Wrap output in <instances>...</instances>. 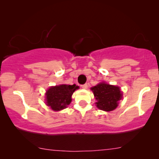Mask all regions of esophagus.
<instances>
[{
  "label": "esophagus",
  "instance_id": "34e87169",
  "mask_svg": "<svg viewBox=\"0 0 159 159\" xmlns=\"http://www.w3.org/2000/svg\"><path fill=\"white\" fill-rule=\"evenodd\" d=\"M81 87H82V88H83V89H87V87H88V86H87V84H84L81 85Z\"/></svg>",
  "mask_w": 159,
  "mask_h": 159
}]
</instances>
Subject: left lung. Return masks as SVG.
<instances>
[{
  "label": "left lung",
  "instance_id": "left-lung-1",
  "mask_svg": "<svg viewBox=\"0 0 159 159\" xmlns=\"http://www.w3.org/2000/svg\"><path fill=\"white\" fill-rule=\"evenodd\" d=\"M91 90L96 100V107L105 111H114L123 98V93L119 87L108 84L105 82L91 87Z\"/></svg>",
  "mask_w": 159,
  "mask_h": 159
}]
</instances>
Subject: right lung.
I'll return each mask as SVG.
<instances>
[{
	"mask_svg": "<svg viewBox=\"0 0 159 159\" xmlns=\"http://www.w3.org/2000/svg\"><path fill=\"white\" fill-rule=\"evenodd\" d=\"M78 89L75 84H61L50 87L45 93V103L53 111H58L66 108L72 102V96Z\"/></svg>",
	"mask_w": 159,
	"mask_h": 159,
	"instance_id": "1",
	"label": "right lung"
}]
</instances>
